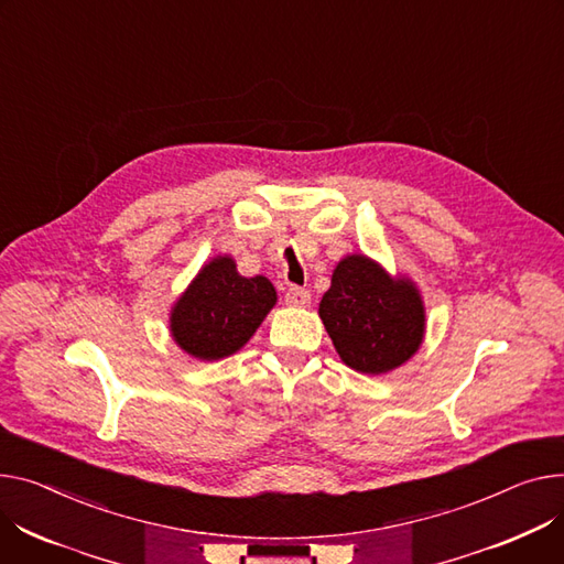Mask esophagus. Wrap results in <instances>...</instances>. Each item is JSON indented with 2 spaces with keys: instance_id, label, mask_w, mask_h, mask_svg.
<instances>
[{
  "instance_id": "1",
  "label": "esophagus",
  "mask_w": 564,
  "mask_h": 564,
  "mask_svg": "<svg viewBox=\"0 0 564 564\" xmlns=\"http://www.w3.org/2000/svg\"><path fill=\"white\" fill-rule=\"evenodd\" d=\"M285 304L294 306V308H306L311 304V292L306 288L299 285H290L285 290Z\"/></svg>"
}]
</instances>
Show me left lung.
<instances>
[{"mask_svg": "<svg viewBox=\"0 0 564 564\" xmlns=\"http://www.w3.org/2000/svg\"><path fill=\"white\" fill-rule=\"evenodd\" d=\"M319 317L343 362L373 377L415 356L426 328L417 285L403 276L392 279L362 253L337 262Z\"/></svg>", "mask_w": 564, "mask_h": 564, "instance_id": "1", "label": "left lung"}]
</instances>
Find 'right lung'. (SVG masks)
Returning a JSON list of instances; mask_svg holds the SVG:
<instances>
[{
	"label": "right lung",
	"instance_id": "right-lung-1",
	"mask_svg": "<svg viewBox=\"0 0 564 564\" xmlns=\"http://www.w3.org/2000/svg\"><path fill=\"white\" fill-rule=\"evenodd\" d=\"M274 304L276 290L265 276H240L231 256H215L176 299L170 330L185 354L219 360L249 343Z\"/></svg>",
	"mask_w": 564,
	"mask_h": 564
}]
</instances>
